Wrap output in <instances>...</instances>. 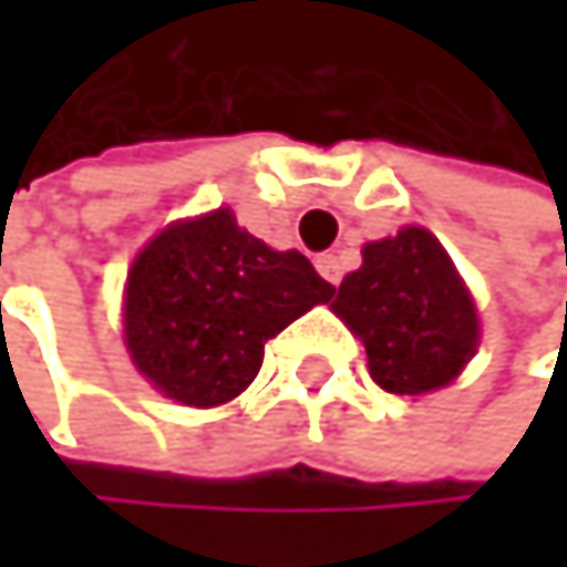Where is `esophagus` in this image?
I'll list each match as a JSON object with an SVG mask.
<instances>
[{"mask_svg":"<svg viewBox=\"0 0 567 567\" xmlns=\"http://www.w3.org/2000/svg\"><path fill=\"white\" fill-rule=\"evenodd\" d=\"M316 271L326 281H333V286H340V278H343V268H340V258L337 255H316Z\"/></svg>","mask_w":567,"mask_h":567,"instance_id":"1","label":"esophagus"}]
</instances>
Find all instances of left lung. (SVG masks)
Masks as SVG:
<instances>
[{"instance_id": "left-lung-1", "label": "left lung", "mask_w": 567, "mask_h": 567, "mask_svg": "<svg viewBox=\"0 0 567 567\" xmlns=\"http://www.w3.org/2000/svg\"><path fill=\"white\" fill-rule=\"evenodd\" d=\"M333 312L363 340L370 378L391 394L452 384L480 347L476 302L425 227L363 245V265L340 281Z\"/></svg>"}]
</instances>
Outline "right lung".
<instances>
[{
  "label": "right lung",
  "mask_w": 567,
  "mask_h": 567,
  "mask_svg": "<svg viewBox=\"0 0 567 567\" xmlns=\"http://www.w3.org/2000/svg\"><path fill=\"white\" fill-rule=\"evenodd\" d=\"M306 255L275 251L220 207L169 224L125 286V347L138 374L189 408H217L261 370L265 343L333 299Z\"/></svg>",
  "instance_id": "1"
}]
</instances>
